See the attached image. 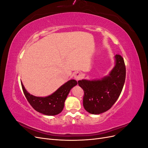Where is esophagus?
<instances>
[{
  "instance_id": "34e87169",
  "label": "esophagus",
  "mask_w": 148,
  "mask_h": 148,
  "mask_svg": "<svg viewBox=\"0 0 148 148\" xmlns=\"http://www.w3.org/2000/svg\"><path fill=\"white\" fill-rule=\"evenodd\" d=\"M74 78L76 80H77V81H78V80H80L83 78V75L81 73L77 72L75 73V75L74 76Z\"/></svg>"
}]
</instances>
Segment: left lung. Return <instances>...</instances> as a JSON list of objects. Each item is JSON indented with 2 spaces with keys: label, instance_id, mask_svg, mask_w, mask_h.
I'll use <instances>...</instances> for the list:
<instances>
[{
  "label": "left lung",
  "instance_id": "8db88e82",
  "mask_svg": "<svg viewBox=\"0 0 148 148\" xmlns=\"http://www.w3.org/2000/svg\"><path fill=\"white\" fill-rule=\"evenodd\" d=\"M115 64L108 76L101 79H82L78 85L84 91L83 106L92 114H99L110 109L122 91L126 77L123 57L115 55Z\"/></svg>",
  "mask_w": 148,
  "mask_h": 148
}]
</instances>
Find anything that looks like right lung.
<instances>
[{
	"instance_id": "add662e5",
	"label": "right lung",
	"mask_w": 148,
	"mask_h": 148,
	"mask_svg": "<svg viewBox=\"0 0 148 148\" xmlns=\"http://www.w3.org/2000/svg\"><path fill=\"white\" fill-rule=\"evenodd\" d=\"M24 95L33 108L38 112L46 115H56L60 114L64 107V102L70 89L78 84L75 79L65 83L52 95L46 97H36L26 90L22 83Z\"/></svg>"
}]
</instances>
